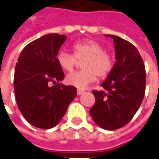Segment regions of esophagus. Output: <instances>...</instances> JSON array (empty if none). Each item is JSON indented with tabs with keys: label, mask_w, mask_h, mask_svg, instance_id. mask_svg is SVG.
<instances>
[{
	"label": "esophagus",
	"mask_w": 159,
	"mask_h": 159,
	"mask_svg": "<svg viewBox=\"0 0 159 159\" xmlns=\"http://www.w3.org/2000/svg\"><path fill=\"white\" fill-rule=\"evenodd\" d=\"M83 93H84V91L82 90V89H77V91H76V94H77L78 95H82V94H83Z\"/></svg>",
	"instance_id": "esophagus-1"
}]
</instances>
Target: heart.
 Listing matches in <instances>:
<instances>
[{
	"label": "heart",
	"mask_w": 159,
	"mask_h": 159,
	"mask_svg": "<svg viewBox=\"0 0 159 159\" xmlns=\"http://www.w3.org/2000/svg\"><path fill=\"white\" fill-rule=\"evenodd\" d=\"M72 51L74 56L65 52H60L57 56L58 65L69 72L74 70L77 63L76 59H84L82 62L83 70L66 76V82L70 85L85 89L95 82L97 75L100 77H105L112 70L113 58L98 42L92 39L79 41L72 45Z\"/></svg>",
	"instance_id": "heart-1"
}]
</instances>
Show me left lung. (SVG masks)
Listing matches in <instances>:
<instances>
[{
	"instance_id": "obj_1",
	"label": "left lung",
	"mask_w": 159,
	"mask_h": 159,
	"mask_svg": "<svg viewBox=\"0 0 159 159\" xmlns=\"http://www.w3.org/2000/svg\"><path fill=\"white\" fill-rule=\"evenodd\" d=\"M115 64L101 86L93 91L95 103L89 111L96 125L105 130H115L126 125L136 114L145 90V70L137 48L115 35Z\"/></svg>"
}]
</instances>
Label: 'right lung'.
<instances>
[{
	"label": "right lung",
	"instance_id": "obj_1",
	"mask_svg": "<svg viewBox=\"0 0 159 159\" xmlns=\"http://www.w3.org/2000/svg\"><path fill=\"white\" fill-rule=\"evenodd\" d=\"M65 35L49 33L23 49L14 70V94L19 109L32 126L50 129L56 126L76 96L74 86L63 81V69L57 56ZM56 83L50 86L51 83Z\"/></svg>",
	"mask_w": 159,
	"mask_h": 159
}]
</instances>
